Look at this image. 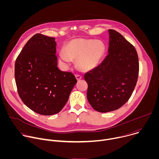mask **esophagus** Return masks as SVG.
<instances>
[{
    "instance_id": "1",
    "label": "esophagus",
    "mask_w": 159,
    "mask_h": 159,
    "mask_svg": "<svg viewBox=\"0 0 159 159\" xmlns=\"http://www.w3.org/2000/svg\"><path fill=\"white\" fill-rule=\"evenodd\" d=\"M75 77H76V79H77V80H80V79H82V75H79V74H76V75H75Z\"/></svg>"
}]
</instances>
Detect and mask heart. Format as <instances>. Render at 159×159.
Segmentation results:
<instances>
[{"mask_svg": "<svg viewBox=\"0 0 159 159\" xmlns=\"http://www.w3.org/2000/svg\"><path fill=\"white\" fill-rule=\"evenodd\" d=\"M64 51L59 53L62 65L69 66L72 60L77 59L79 69L82 71H89L99 63L105 53L106 47L101 41L76 38L66 44Z\"/></svg>", "mask_w": 159, "mask_h": 159, "instance_id": "obj_1", "label": "heart"}]
</instances>
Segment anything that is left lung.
<instances>
[{"label":"left lung","mask_w":159,"mask_h":159,"mask_svg":"<svg viewBox=\"0 0 159 159\" xmlns=\"http://www.w3.org/2000/svg\"><path fill=\"white\" fill-rule=\"evenodd\" d=\"M108 31L109 53L84 75L88 84L87 100L100 112L116 110L129 100L139 73V57L133 45L118 31Z\"/></svg>","instance_id":"1"}]
</instances>
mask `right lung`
I'll return each mask as SVG.
<instances>
[{
  "mask_svg": "<svg viewBox=\"0 0 159 159\" xmlns=\"http://www.w3.org/2000/svg\"><path fill=\"white\" fill-rule=\"evenodd\" d=\"M56 44L54 38L37 33L28 41L15 62L20 98L42 115L59 112L77 82L72 73L58 69Z\"/></svg>",
  "mask_w": 159,
  "mask_h": 159,
  "instance_id": "add662e5",
  "label": "right lung"
}]
</instances>
